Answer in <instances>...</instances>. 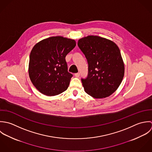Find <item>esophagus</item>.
<instances>
[{
	"label": "esophagus",
	"instance_id": "34e87169",
	"mask_svg": "<svg viewBox=\"0 0 152 152\" xmlns=\"http://www.w3.org/2000/svg\"><path fill=\"white\" fill-rule=\"evenodd\" d=\"M75 76L76 77H79L80 76V73H75Z\"/></svg>",
	"mask_w": 152,
	"mask_h": 152
}]
</instances>
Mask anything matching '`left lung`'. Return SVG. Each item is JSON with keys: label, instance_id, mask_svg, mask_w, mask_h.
<instances>
[{"label": "left lung", "instance_id": "obj_1", "mask_svg": "<svg viewBox=\"0 0 152 152\" xmlns=\"http://www.w3.org/2000/svg\"><path fill=\"white\" fill-rule=\"evenodd\" d=\"M77 45L88 62V76L82 79L85 91L95 99L109 97L121 83L124 64L120 49L113 41L97 36L78 40Z\"/></svg>", "mask_w": 152, "mask_h": 152}]
</instances>
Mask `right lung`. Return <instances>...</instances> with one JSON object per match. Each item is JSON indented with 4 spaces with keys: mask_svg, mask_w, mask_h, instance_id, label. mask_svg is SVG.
<instances>
[{
    "mask_svg": "<svg viewBox=\"0 0 152 152\" xmlns=\"http://www.w3.org/2000/svg\"><path fill=\"white\" fill-rule=\"evenodd\" d=\"M74 39L53 36L37 43L31 50L29 75L41 93L56 96L69 87L72 75L68 72L66 56L76 46Z\"/></svg>",
    "mask_w": 152,
    "mask_h": 152,
    "instance_id": "1",
    "label": "right lung"
}]
</instances>
